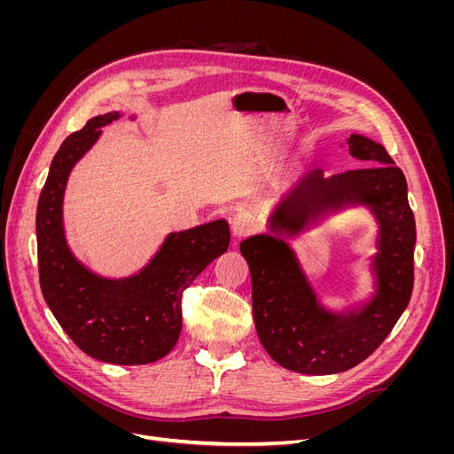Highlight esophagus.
<instances>
[{
  "label": "esophagus",
  "instance_id": "34e87169",
  "mask_svg": "<svg viewBox=\"0 0 454 454\" xmlns=\"http://www.w3.org/2000/svg\"><path fill=\"white\" fill-rule=\"evenodd\" d=\"M255 229H257V222L250 214H246V212H240L231 219V231L237 239L250 237Z\"/></svg>",
  "mask_w": 454,
  "mask_h": 454
}]
</instances>
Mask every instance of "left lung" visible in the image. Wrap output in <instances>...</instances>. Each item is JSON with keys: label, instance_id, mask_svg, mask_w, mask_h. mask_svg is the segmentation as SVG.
I'll list each match as a JSON object with an SVG mask.
<instances>
[{"label": "left lung", "instance_id": "obj_1", "mask_svg": "<svg viewBox=\"0 0 454 454\" xmlns=\"http://www.w3.org/2000/svg\"><path fill=\"white\" fill-rule=\"evenodd\" d=\"M354 159L369 167L324 177L318 168L301 182L270 217L278 235H295L309 219L347 202L371 206L380 225L373 267L379 290L360 312L324 310L294 252L282 239L255 235L240 242L252 274L257 337L278 365L307 375L340 373L369 358L409 305L415 278V215L407 182L380 144L352 134Z\"/></svg>", "mask_w": 454, "mask_h": 454}]
</instances>
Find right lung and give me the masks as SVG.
I'll use <instances>...</instances> for the list:
<instances>
[{"instance_id":"1","label":"right lung","mask_w":454,"mask_h":454,"mask_svg":"<svg viewBox=\"0 0 454 454\" xmlns=\"http://www.w3.org/2000/svg\"><path fill=\"white\" fill-rule=\"evenodd\" d=\"M117 112L92 117L54 155L35 214L39 286L51 312L75 345L117 365H142L167 356L182 332V295L206 265L227 252L225 219L172 232L159 254L125 280L96 277L64 239L62 200L74 164L98 140Z\"/></svg>"}]
</instances>
